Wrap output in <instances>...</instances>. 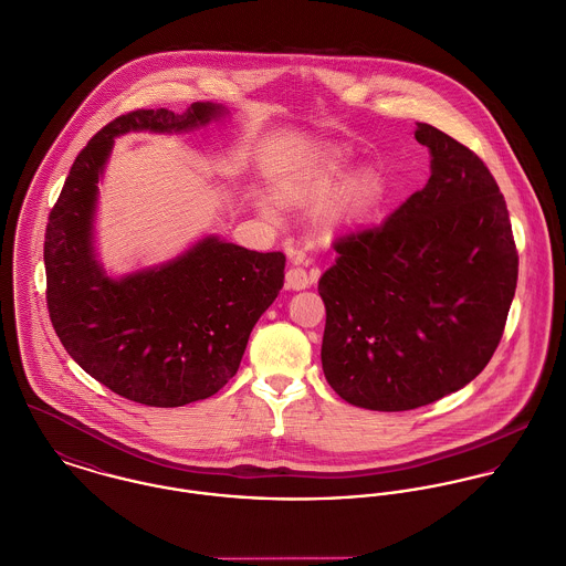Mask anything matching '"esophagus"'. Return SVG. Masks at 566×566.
Listing matches in <instances>:
<instances>
[{
  "mask_svg": "<svg viewBox=\"0 0 566 566\" xmlns=\"http://www.w3.org/2000/svg\"><path fill=\"white\" fill-rule=\"evenodd\" d=\"M317 277H319L317 271L308 273V271L302 269V266H291V269L286 271V289H293V291L308 289Z\"/></svg>",
  "mask_w": 566,
  "mask_h": 566,
  "instance_id": "34e87169",
  "label": "esophagus"
}]
</instances>
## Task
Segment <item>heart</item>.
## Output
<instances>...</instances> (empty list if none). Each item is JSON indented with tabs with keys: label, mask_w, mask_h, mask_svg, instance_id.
<instances>
[{
	"label": "heart",
	"mask_w": 566,
	"mask_h": 566,
	"mask_svg": "<svg viewBox=\"0 0 566 566\" xmlns=\"http://www.w3.org/2000/svg\"><path fill=\"white\" fill-rule=\"evenodd\" d=\"M349 164L352 159L345 150H333L315 159L311 166H306L300 175H295L286 184H282L277 188V197L286 203L322 201L349 172ZM378 197H380V177L374 170H360L358 175L347 179L340 186L339 192L335 195L326 214V226H345L367 217L378 203Z\"/></svg>",
	"instance_id": "heart-1"
}]
</instances>
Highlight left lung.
Listing matches in <instances>:
<instances>
[{
  "instance_id": "left-lung-1",
  "label": "left lung",
  "mask_w": 566,
  "mask_h": 566,
  "mask_svg": "<svg viewBox=\"0 0 566 566\" xmlns=\"http://www.w3.org/2000/svg\"><path fill=\"white\" fill-rule=\"evenodd\" d=\"M431 177L385 223L335 242L322 275V365L349 405L409 411L468 385L503 337L518 280L505 199L488 166L431 124Z\"/></svg>"
}]
</instances>
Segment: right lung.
<instances>
[{
    "mask_svg": "<svg viewBox=\"0 0 566 566\" xmlns=\"http://www.w3.org/2000/svg\"><path fill=\"white\" fill-rule=\"evenodd\" d=\"M221 112L195 103L186 114L117 115L74 159L45 227V300L56 337L90 376L146 407H184L223 389L284 286L282 251H249L214 235L122 280L107 277L94 258L96 184L115 135L186 130Z\"/></svg>",
    "mask_w": 566,
    "mask_h": 566,
    "instance_id": "add662e5",
    "label": "right lung"
}]
</instances>
